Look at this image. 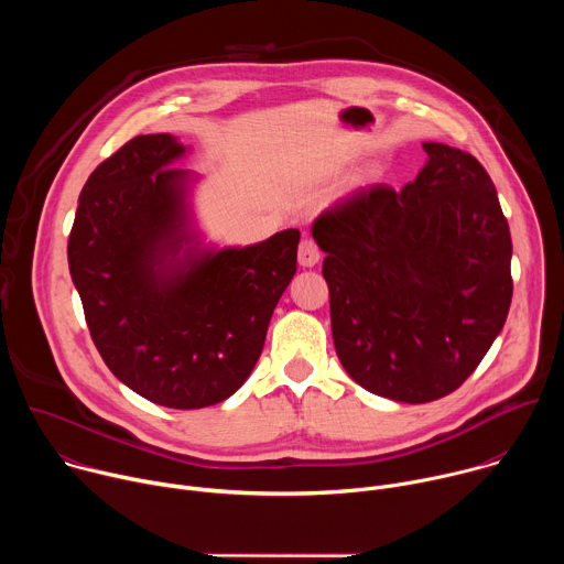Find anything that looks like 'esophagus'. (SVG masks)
<instances>
[{
  "instance_id": "1",
  "label": "esophagus",
  "mask_w": 564,
  "mask_h": 564,
  "mask_svg": "<svg viewBox=\"0 0 564 564\" xmlns=\"http://www.w3.org/2000/svg\"><path fill=\"white\" fill-rule=\"evenodd\" d=\"M318 259H321L318 246L314 243L312 238H303L301 243H299V263L303 268H314L318 263Z\"/></svg>"
}]
</instances>
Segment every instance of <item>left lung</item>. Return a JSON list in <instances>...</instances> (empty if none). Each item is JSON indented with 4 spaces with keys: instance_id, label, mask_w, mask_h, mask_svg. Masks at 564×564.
Here are the masks:
<instances>
[{
    "instance_id": "1",
    "label": "left lung",
    "mask_w": 564,
    "mask_h": 564,
    "mask_svg": "<svg viewBox=\"0 0 564 564\" xmlns=\"http://www.w3.org/2000/svg\"><path fill=\"white\" fill-rule=\"evenodd\" d=\"M420 176L359 187L312 225L328 257L333 339L366 390L406 404L457 390L500 335L511 234L496 185L470 153L424 142Z\"/></svg>"
}]
</instances>
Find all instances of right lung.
Returning a JSON list of instances; mask_svg holds the SVG:
<instances>
[{
	"mask_svg": "<svg viewBox=\"0 0 564 564\" xmlns=\"http://www.w3.org/2000/svg\"><path fill=\"white\" fill-rule=\"evenodd\" d=\"M185 147L135 135L89 176L68 234V270L109 370L167 409H205L257 366L296 272L299 229L198 250L187 231Z\"/></svg>",
	"mask_w": 564,
	"mask_h": 564,
	"instance_id": "obj_1",
	"label": "right lung"
}]
</instances>
